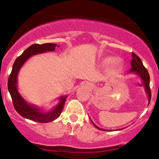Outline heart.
I'll list each match as a JSON object with an SVG mask.
<instances>
[{
  "label": "heart",
  "instance_id": "b5f03b06",
  "mask_svg": "<svg viewBox=\"0 0 159 159\" xmlns=\"http://www.w3.org/2000/svg\"><path fill=\"white\" fill-rule=\"evenodd\" d=\"M102 63H103V65H105V66H109V65L114 63L115 66L119 68L121 66L122 62H121V60H118V59H117L116 57H115L110 56V57H105V59H104L103 61H102Z\"/></svg>",
  "mask_w": 159,
  "mask_h": 159
}]
</instances>
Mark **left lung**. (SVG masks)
<instances>
[{
	"label": "left lung",
	"instance_id": "left-lung-1",
	"mask_svg": "<svg viewBox=\"0 0 159 159\" xmlns=\"http://www.w3.org/2000/svg\"><path fill=\"white\" fill-rule=\"evenodd\" d=\"M130 65L132 68H131L130 70H129L128 73L135 74L136 75H138V76H139L141 79H142L143 83H144L145 91L147 94L148 96L149 105V104H150V99H151V91H150V75H149L148 70H147L146 68L144 66L141 59L136 54H134V53H132V60H131ZM92 123H93V125H94L95 127H97L98 130H103V129L100 128V127H97L93 121H92Z\"/></svg>",
	"mask_w": 159,
	"mask_h": 159
}]
</instances>
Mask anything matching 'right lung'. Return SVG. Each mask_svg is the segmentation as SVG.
Instances as JSON below:
<instances>
[{
  "mask_svg": "<svg viewBox=\"0 0 159 159\" xmlns=\"http://www.w3.org/2000/svg\"><path fill=\"white\" fill-rule=\"evenodd\" d=\"M57 44L44 43L34 44L26 48L20 56H19L12 66V70L8 80V90L10 93L15 109L23 118L40 123H47L55 120L61 114L63 110L67 96H62L59 98V103L49 111H44L35 105L27 102L17 90V76L20 68L25 62L31 57L35 54L54 51Z\"/></svg>",
  "mask_w": 159,
  "mask_h": 159,
  "instance_id": "add662e5",
  "label": "right lung"
}]
</instances>
